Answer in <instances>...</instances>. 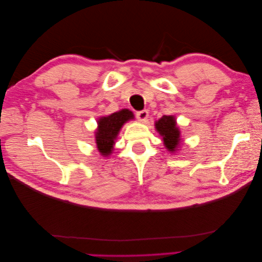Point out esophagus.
Wrapping results in <instances>:
<instances>
[{"instance_id":"esophagus-1","label":"esophagus","mask_w":262,"mask_h":262,"mask_svg":"<svg viewBox=\"0 0 262 262\" xmlns=\"http://www.w3.org/2000/svg\"><path fill=\"white\" fill-rule=\"evenodd\" d=\"M137 118L138 120L141 122H145L148 118V113L147 110H141V112L137 113Z\"/></svg>"}]
</instances>
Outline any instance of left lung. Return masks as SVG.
<instances>
[{
    "label": "left lung",
    "mask_w": 262,
    "mask_h": 262,
    "mask_svg": "<svg viewBox=\"0 0 262 262\" xmlns=\"http://www.w3.org/2000/svg\"><path fill=\"white\" fill-rule=\"evenodd\" d=\"M157 132L163 138L164 145L170 152H175L180 145V131L173 116H163L155 122Z\"/></svg>",
    "instance_id": "obj_1"
}]
</instances>
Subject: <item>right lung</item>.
I'll return each instance as SVG.
<instances>
[{
  "label": "right lung",
  "instance_id": "add662e5",
  "mask_svg": "<svg viewBox=\"0 0 262 262\" xmlns=\"http://www.w3.org/2000/svg\"><path fill=\"white\" fill-rule=\"evenodd\" d=\"M134 118L129 109L119 110L107 117H101L98 120V128L95 134L97 148L102 156H109L113 153L115 140L122 125Z\"/></svg>",
  "mask_w": 262,
  "mask_h": 262
}]
</instances>
